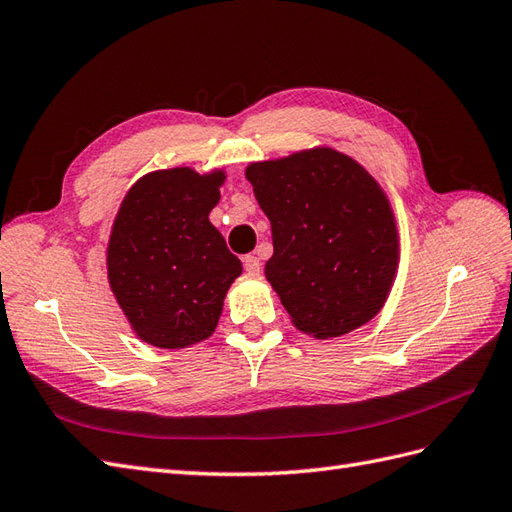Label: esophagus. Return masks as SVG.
Wrapping results in <instances>:
<instances>
[{"instance_id": "34e87169", "label": "esophagus", "mask_w": 512, "mask_h": 512, "mask_svg": "<svg viewBox=\"0 0 512 512\" xmlns=\"http://www.w3.org/2000/svg\"><path fill=\"white\" fill-rule=\"evenodd\" d=\"M244 270H246L248 274H259V272H261V261H259V257L246 255V257H244Z\"/></svg>"}]
</instances>
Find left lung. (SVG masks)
I'll return each instance as SVG.
<instances>
[{
  "label": "left lung",
  "instance_id": "8db88e82",
  "mask_svg": "<svg viewBox=\"0 0 512 512\" xmlns=\"http://www.w3.org/2000/svg\"><path fill=\"white\" fill-rule=\"evenodd\" d=\"M272 227L266 279L298 331L346 335L383 309L400 244L378 181L331 147L246 166Z\"/></svg>",
  "mask_w": 512,
  "mask_h": 512
}]
</instances>
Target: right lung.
Segmentation results:
<instances>
[{
    "label": "right lung",
    "instance_id": "obj_1",
    "mask_svg": "<svg viewBox=\"0 0 512 512\" xmlns=\"http://www.w3.org/2000/svg\"><path fill=\"white\" fill-rule=\"evenodd\" d=\"M225 170H155L129 188L108 242V281L142 342L175 350L214 333L227 290L242 274L209 212Z\"/></svg>",
    "mask_w": 512,
    "mask_h": 512
}]
</instances>
